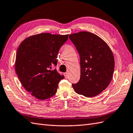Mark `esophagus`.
I'll use <instances>...</instances> for the list:
<instances>
[{
    "label": "esophagus",
    "instance_id": "esophagus-1",
    "mask_svg": "<svg viewBox=\"0 0 133 133\" xmlns=\"http://www.w3.org/2000/svg\"><path fill=\"white\" fill-rule=\"evenodd\" d=\"M64 76H65V77L66 79H68V73H67V72L64 73Z\"/></svg>",
    "mask_w": 133,
    "mask_h": 133
}]
</instances>
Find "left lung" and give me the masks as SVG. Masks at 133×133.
Returning <instances> with one entry per match:
<instances>
[{
    "mask_svg": "<svg viewBox=\"0 0 133 133\" xmlns=\"http://www.w3.org/2000/svg\"><path fill=\"white\" fill-rule=\"evenodd\" d=\"M69 37L80 56V79L72 87L78 94L87 97L97 96L112 79L115 66L112 52L101 38L91 32H78Z\"/></svg>",
    "mask_w": 133,
    "mask_h": 133,
    "instance_id": "8db88e82",
    "label": "left lung"
}]
</instances>
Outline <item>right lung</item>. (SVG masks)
Here are the masks:
<instances>
[{
    "instance_id": "right-lung-1",
    "label": "right lung",
    "mask_w": 133,
    "mask_h": 133,
    "mask_svg": "<svg viewBox=\"0 0 133 133\" xmlns=\"http://www.w3.org/2000/svg\"><path fill=\"white\" fill-rule=\"evenodd\" d=\"M68 38V35L40 34L26 38L18 48L16 72L24 89L36 98L53 96L64 78L52 67L57 65L59 49Z\"/></svg>"
}]
</instances>
